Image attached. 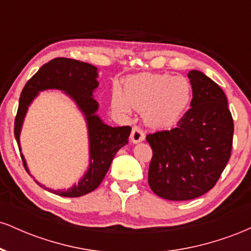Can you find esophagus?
<instances>
[{"mask_svg": "<svg viewBox=\"0 0 251 251\" xmlns=\"http://www.w3.org/2000/svg\"><path fill=\"white\" fill-rule=\"evenodd\" d=\"M145 139V133L143 132V129L138 126H133L132 127V132H131V140L133 143H139L143 142Z\"/></svg>", "mask_w": 251, "mask_h": 251, "instance_id": "34e87169", "label": "esophagus"}]
</instances>
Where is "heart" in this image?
I'll return each instance as SVG.
<instances>
[{"instance_id":"b5f03b06","label":"heart","mask_w":251,"mask_h":251,"mask_svg":"<svg viewBox=\"0 0 251 251\" xmlns=\"http://www.w3.org/2000/svg\"><path fill=\"white\" fill-rule=\"evenodd\" d=\"M192 91L188 79L168 73H142L126 79L124 91L114 86L112 106L122 114L135 108L143 112L149 125L164 128L174 126L188 111Z\"/></svg>"}]
</instances>
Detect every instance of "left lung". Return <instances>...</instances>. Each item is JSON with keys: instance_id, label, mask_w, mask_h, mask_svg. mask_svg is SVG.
<instances>
[{"instance_id": "left-lung-1", "label": "left lung", "mask_w": 251, "mask_h": 251, "mask_svg": "<svg viewBox=\"0 0 251 251\" xmlns=\"http://www.w3.org/2000/svg\"><path fill=\"white\" fill-rule=\"evenodd\" d=\"M188 76L191 108L175 128L146 135L153 153L149 185L169 201H189L206 194L231 154L234 120L226 94L200 71H190Z\"/></svg>"}]
</instances>
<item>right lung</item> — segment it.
Listing matches in <instances>:
<instances>
[{"label": "right lung", "instance_id": "add662e5", "mask_svg": "<svg viewBox=\"0 0 251 251\" xmlns=\"http://www.w3.org/2000/svg\"><path fill=\"white\" fill-rule=\"evenodd\" d=\"M97 77L98 68L94 66L67 57H56L45 63L37 73L28 80L20 97L14 127V134L20 150L22 124L28 111V106L33 102L39 92L46 89H60L65 92L74 100L85 116L89 140V166L87 172L83 175L80 181H77V184H74L67 190H50L35 180L40 186L62 197H80L96 190L107 174L114 155L128 143L131 133L129 126L112 127L103 124L99 116H97L99 103L93 98L94 89L99 85ZM21 158L25 171L29 174L27 163L22 154Z\"/></svg>", "mask_w": 251, "mask_h": 251}]
</instances>
